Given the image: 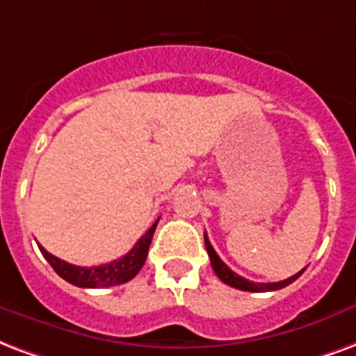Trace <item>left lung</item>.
<instances>
[{
	"mask_svg": "<svg viewBox=\"0 0 356 356\" xmlns=\"http://www.w3.org/2000/svg\"><path fill=\"white\" fill-rule=\"evenodd\" d=\"M205 238V249H207V254H209V259H211V266H213V272L217 273V277L226 283V285L234 286V289H239V291H247V292H270V291H279V289H283V286L291 285L292 281H296V279L304 273L298 272L296 275H292V277L285 279V281H279V283H254V281H249V279L241 277L236 272H232L230 268L222 262V260L218 259V254L213 249V245L209 243V239H207V234L204 236Z\"/></svg>",
	"mask_w": 356,
	"mask_h": 356,
	"instance_id": "obj_1",
	"label": "left lung"
}]
</instances>
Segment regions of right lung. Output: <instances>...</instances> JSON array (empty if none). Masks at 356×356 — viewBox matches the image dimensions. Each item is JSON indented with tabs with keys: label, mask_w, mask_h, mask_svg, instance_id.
I'll return each mask as SVG.
<instances>
[{
	"label": "right lung",
	"mask_w": 356,
	"mask_h": 356,
	"mask_svg": "<svg viewBox=\"0 0 356 356\" xmlns=\"http://www.w3.org/2000/svg\"><path fill=\"white\" fill-rule=\"evenodd\" d=\"M158 220H154V225L145 232L143 236L139 238V241L130 251L126 252L124 257L113 260L109 264L92 266V268H81V266L67 264L65 260L56 259L54 254L43 249L39 245V249L43 252V257L47 262L54 268V272L62 279H65L67 283L75 286H83V289H104V286H117L122 285L126 281H130L139 273V270L143 268L147 254H149V245L152 241V234L156 230Z\"/></svg>",
	"instance_id": "right-lung-1"
}]
</instances>
